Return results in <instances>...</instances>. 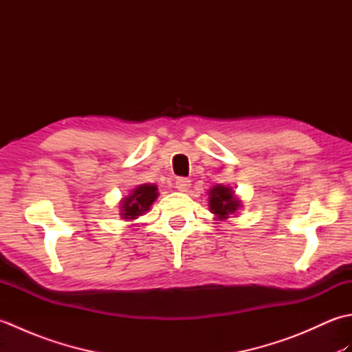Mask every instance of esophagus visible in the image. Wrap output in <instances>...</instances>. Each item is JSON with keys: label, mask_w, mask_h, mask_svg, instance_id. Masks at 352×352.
Listing matches in <instances>:
<instances>
[{"label": "esophagus", "mask_w": 352, "mask_h": 352, "mask_svg": "<svg viewBox=\"0 0 352 352\" xmlns=\"http://www.w3.org/2000/svg\"><path fill=\"white\" fill-rule=\"evenodd\" d=\"M175 188L180 192H188L190 188V180L189 178H177Z\"/></svg>", "instance_id": "34e87169"}]
</instances>
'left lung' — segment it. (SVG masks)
Returning <instances> with one entry per match:
<instances>
[{
  "label": "left lung",
  "mask_w": 352,
  "mask_h": 352,
  "mask_svg": "<svg viewBox=\"0 0 352 352\" xmlns=\"http://www.w3.org/2000/svg\"><path fill=\"white\" fill-rule=\"evenodd\" d=\"M239 207H242V201L234 195V190L230 186L216 184L208 192V208L216 219H228L237 212Z\"/></svg>",
  "instance_id": "1"
}]
</instances>
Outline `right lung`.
Returning <instances> with one entry per match:
<instances>
[{
    "label": "right lung",
    "mask_w": 352,
    "mask_h": 352,
    "mask_svg": "<svg viewBox=\"0 0 352 352\" xmlns=\"http://www.w3.org/2000/svg\"><path fill=\"white\" fill-rule=\"evenodd\" d=\"M157 186L153 183L139 184L134 188L131 193H129L125 198L121 199V206H119V216L126 222L136 221L139 216L146 213L149 207L154 204V201L159 197L157 192Z\"/></svg>",
    "instance_id": "right-lung-1"
}]
</instances>
